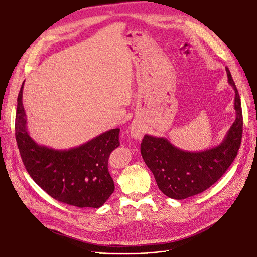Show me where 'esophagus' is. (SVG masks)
Wrapping results in <instances>:
<instances>
[{"label": "esophagus", "instance_id": "1", "mask_svg": "<svg viewBox=\"0 0 257 257\" xmlns=\"http://www.w3.org/2000/svg\"><path fill=\"white\" fill-rule=\"evenodd\" d=\"M145 133V129L143 128L142 125H139L138 123H132L131 127H130V135L132 136V138L134 139H142V137L144 136Z\"/></svg>", "mask_w": 257, "mask_h": 257}]
</instances>
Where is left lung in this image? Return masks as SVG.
I'll list each match as a JSON object with an SVG mask.
<instances>
[{"mask_svg": "<svg viewBox=\"0 0 257 257\" xmlns=\"http://www.w3.org/2000/svg\"><path fill=\"white\" fill-rule=\"evenodd\" d=\"M228 84L235 90L236 120L220 145L202 152H186L165 137L146 134L141 153L153 172L159 189L167 197L183 200L201 194L214 184L238 155L242 142L241 99L230 72L225 67Z\"/></svg>", "mask_w": 257, "mask_h": 257, "instance_id": "obj_1", "label": "left lung"}]
</instances>
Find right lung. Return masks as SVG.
Returning a JSON list of instances; mask_svg holds the SVG:
<instances>
[{"label":"right lung","mask_w":257,"mask_h":257,"mask_svg":"<svg viewBox=\"0 0 257 257\" xmlns=\"http://www.w3.org/2000/svg\"><path fill=\"white\" fill-rule=\"evenodd\" d=\"M23 84L17 98L15 136L27 171L40 188L61 203L79 208L101 207L114 191L107 162L120 146V129H110L68 150L38 145L28 132Z\"/></svg>","instance_id":"obj_1"}]
</instances>
